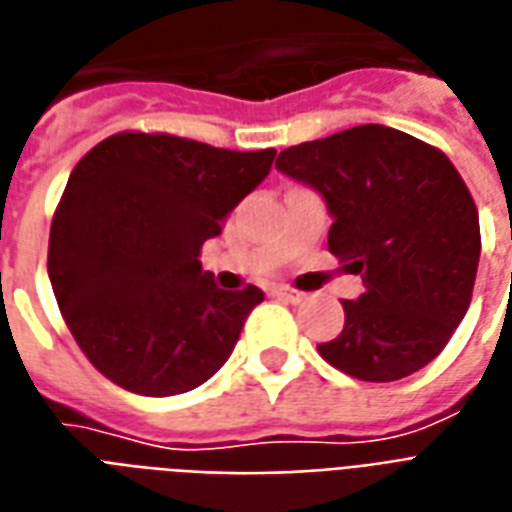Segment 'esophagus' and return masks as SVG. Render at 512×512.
Segmentation results:
<instances>
[{"label":"esophagus","instance_id":"1","mask_svg":"<svg viewBox=\"0 0 512 512\" xmlns=\"http://www.w3.org/2000/svg\"><path fill=\"white\" fill-rule=\"evenodd\" d=\"M275 294L286 302H302L305 300V294L300 289H294V286H275Z\"/></svg>","mask_w":512,"mask_h":512}]
</instances>
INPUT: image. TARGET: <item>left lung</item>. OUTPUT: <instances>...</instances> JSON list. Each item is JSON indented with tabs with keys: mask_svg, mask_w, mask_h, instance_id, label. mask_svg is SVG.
<instances>
[{
	"mask_svg": "<svg viewBox=\"0 0 512 512\" xmlns=\"http://www.w3.org/2000/svg\"><path fill=\"white\" fill-rule=\"evenodd\" d=\"M275 166L324 196L327 248L363 278L319 354L363 382H395L434 360L464 319L480 259L472 193L442 149L357 125L283 149Z\"/></svg>",
	"mask_w": 512,
	"mask_h": 512,
	"instance_id": "1",
	"label": "left lung"
}]
</instances>
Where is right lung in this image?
<instances>
[{"label": "right lung", "mask_w": 512, "mask_h": 512, "mask_svg": "<svg viewBox=\"0 0 512 512\" xmlns=\"http://www.w3.org/2000/svg\"><path fill=\"white\" fill-rule=\"evenodd\" d=\"M275 149L237 152L122 130L78 160L48 237V278L78 349L138 395L188 393L229 360L256 286L223 292L201 245L251 193Z\"/></svg>", "instance_id": "obj_1"}]
</instances>
